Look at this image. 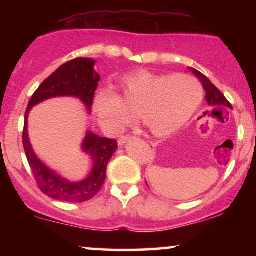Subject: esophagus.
I'll return each mask as SVG.
<instances>
[{"mask_svg": "<svg viewBox=\"0 0 256 256\" xmlns=\"http://www.w3.org/2000/svg\"><path fill=\"white\" fill-rule=\"evenodd\" d=\"M132 138H134V137H132L131 134H126V136H122V137H120L119 140H118V144H119V146H124L126 142H128V140H131Z\"/></svg>", "mask_w": 256, "mask_h": 256, "instance_id": "34e87169", "label": "esophagus"}]
</instances>
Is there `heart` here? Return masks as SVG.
<instances>
[{
    "instance_id": "obj_1",
    "label": "heart",
    "mask_w": 256,
    "mask_h": 256,
    "mask_svg": "<svg viewBox=\"0 0 256 256\" xmlns=\"http://www.w3.org/2000/svg\"><path fill=\"white\" fill-rule=\"evenodd\" d=\"M119 94L96 91L92 110L104 130L116 134L134 112L137 119L154 136H168L189 122L204 98L202 85L188 74L128 73L119 80Z\"/></svg>"
}]
</instances>
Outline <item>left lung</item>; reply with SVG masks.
Instances as JSON below:
<instances>
[{
  "instance_id": "8db88e82",
  "label": "left lung",
  "mask_w": 256,
  "mask_h": 256,
  "mask_svg": "<svg viewBox=\"0 0 256 256\" xmlns=\"http://www.w3.org/2000/svg\"><path fill=\"white\" fill-rule=\"evenodd\" d=\"M190 71H192L202 83V86H204V89L206 91V102H207L210 110H212V108H222V110L228 108V110H232V106L230 102L225 98V96L220 92V90L210 80V79L202 74L201 72H198V70L190 68Z\"/></svg>"
}]
</instances>
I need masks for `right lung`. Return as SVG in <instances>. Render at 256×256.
<instances>
[{"mask_svg": "<svg viewBox=\"0 0 256 256\" xmlns=\"http://www.w3.org/2000/svg\"><path fill=\"white\" fill-rule=\"evenodd\" d=\"M95 64V60L88 58H77L64 64L40 85L32 95L25 112L22 144L28 165L40 189L49 198L58 201L80 204L92 198L104 183L107 165L112 155L118 149V143L114 140L100 137L94 132L88 131L82 143V150L90 156L92 168L86 178L79 182H71L49 168L34 152L28 132V113L32 107L40 102L62 96L79 98L88 113H90L94 95L100 82V74L94 68Z\"/></svg>", "mask_w": 256, "mask_h": 256, "instance_id": "obj_1", "label": "right lung"}]
</instances>
